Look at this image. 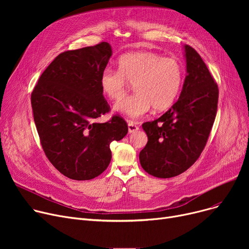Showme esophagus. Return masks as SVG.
Returning a JSON list of instances; mask_svg holds the SVG:
<instances>
[{"label":"esophagus","mask_w":249,"mask_h":249,"mask_svg":"<svg viewBox=\"0 0 249 249\" xmlns=\"http://www.w3.org/2000/svg\"><path fill=\"white\" fill-rule=\"evenodd\" d=\"M138 129H139V127L137 126L136 122L128 121V131H129V133H133V132L137 131Z\"/></svg>","instance_id":"1"}]
</instances>
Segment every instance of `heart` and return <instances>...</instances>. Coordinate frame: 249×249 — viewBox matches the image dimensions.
I'll return each mask as SVG.
<instances>
[{
  "label": "heart",
  "mask_w": 249,
  "mask_h": 249,
  "mask_svg": "<svg viewBox=\"0 0 249 249\" xmlns=\"http://www.w3.org/2000/svg\"><path fill=\"white\" fill-rule=\"evenodd\" d=\"M119 71L104 70L100 76L103 94L113 101L121 100L133 85L136 93L115 105V110L139 118L152 107L167 109L177 99L184 80V68L173 57H162L151 51H136L118 60Z\"/></svg>",
  "instance_id": "1"
}]
</instances>
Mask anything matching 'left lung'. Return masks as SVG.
I'll use <instances>...</instances> for the list:
<instances>
[{
    "mask_svg": "<svg viewBox=\"0 0 249 249\" xmlns=\"http://www.w3.org/2000/svg\"><path fill=\"white\" fill-rule=\"evenodd\" d=\"M187 75L179 99L159 119L142 124L148 141L139 153L144 171L156 178L177 177L200 158L212 130L219 89L200 54L185 45Z\"/></svg>",
    "mask_w": 249,
    "mask_h": 249,
    "instance_id": "1",
    "label": "left lung"
}]
</instances>
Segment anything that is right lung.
Segmentation results:
<instances>
[{"label": "right lung", "mask_w": 249, "mask_h": 249, "mask_svg": "<svg viewBox=\"0 0 249 249\" xmlns=\"http://www.w3.org/2000/svg\"><path fill=\"white\" fill-rule=\"evenodd\" d=\"M112 55L101 42L58 54L42 72L31 94L34 122L41 146L57 171L75 180L100 176L111 161L112 141L128 132L122 117L96 120L110 112L100 76Z\"/></svg>", "instance_id": "1"}]
</instances>
